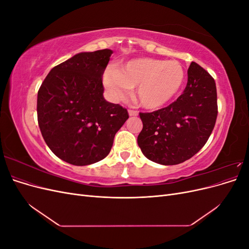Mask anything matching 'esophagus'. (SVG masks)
I'll return each instance as SVG.
<instances>
[{"instance_id": "34e87169", "label": "esophagus", "mask_w": 249, "mask_h": 249, "mask_svg": "<svg viewBox=\"0 0 249 249\" xmlns=\"http://www.w3.org/2000/svg\"><path fill=\"white\" fill-rule=\"evenodd\" d=\"M129 115L130 116H137L138 112L135 111V110H129Z\"/></svg>"}]
</instances>
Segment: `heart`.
<instances>
[{"label": "heart", "mask_w": 249, "mask_h": 249, "mask_svg": "<svg viewBox=\"0 0 249 249\" xmlns=\"http://www.w3.org/2000/svg\"><path fill=\"white\" fill-rule=\"evenodd\" d=\"M185 81V71L176 60L141 57L120 64L117 71L108 69L103 82L110 94L117 100L129 95L136 88V97L143 108L160 109L175 97Z\"/></svg>", "instance_id": "obj_1"}]
</instances>
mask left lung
Instances as JSON below:
<instances>
[{
    "label": "left lung",
    "mask_w": 249,
    "mask_h": 249,
    "mask_svg": "<svg viewBox=\"0 0 249 249\" xmlns=\"http://www.w3.org/2000/svg\"><path fill=\"white\" fill-rule=\"evenodd\" d=\"M217 113L214 79L191 62L183 94L167 107L139 114L143 124L137 138L141 152L148 160L162 165L185 162L206 144Z\"/></svg>",
    "instance_id": "1"
}]
</instances>
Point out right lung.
I'll return each mask as SVG.
<instances>
[{"label":"right lung","instance_id":"1","mask_svg":"<svg viewBox=\"0 0 249 249\" xmlns=\"http://www.w3.org/2000/svg\"><path fill=\"white\" fill-rule=\"evenodd\" d=\"M112 51L79 53L52 69L37 93L42 137L60 159L77 166L106 158L126 109L104 99L102 77Z\"/></svg>","mask_w":249,"mask_h":249}]
</instances>
